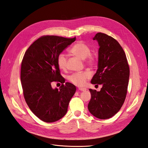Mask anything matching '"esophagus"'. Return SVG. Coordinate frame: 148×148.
I'll list each match as a JSON object with an SVG mask.
<instances>
[{"label": "esophagus", "mask_w": 148, "mask_h": 148, "mask_svg": "<svg viewBox=\"0 0 148 148\" xmlns=\"http://www.w3.org/2000/svg\"><path fill=\"white\" fill-rule=\"evenodd\" d=\"M78 90L81 91H86V88H78Z\"/></svg>", "instance_id": "esophagus-1"}]
</instances>
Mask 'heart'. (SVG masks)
Segmentation results:
<instances>
[{
    "label": "heart",
    "instance_id": "obj_1",
    "mask_svg": "<svg viewBox=\"0 0 148 148\" xmlns=\"http://www.w3.org/2000/svg\"><path fill=\"white\" fill-rule=\"evenodd\" d=\"M70 52L80 59H84L86 65L93 66L96 62V58L91 53V48L83 41H78L74 44L70 49ZM57 62L61 69H65L66 67L67 57L64 53H60L57 56ZM91 74L88 71L77 72L70 75L69 77V82L77 86H82L90 78Z\"/></svg>",
    "mask_w": 148,
    "mask_h": 148
}]
</instances>
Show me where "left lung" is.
<instances>
[{"mask_svg":"<svg viewBox=\"0 0 148 148\" xmlns=\"http://www.w3.org/2000/svg\"><path fill=\"white\" fill-rule=\"evenodd\" d=\"M93 40L99 45L98 69L91 79L93 84H102L100 91L89 89L91 98L88 108L99 119H107L117 114L126 98L130 68L126 54L117 40L97 33Z\"/></svg>","mask_w":148,"mask_h":148,"instance_id":"1","label":"left lung"}]
</instances>
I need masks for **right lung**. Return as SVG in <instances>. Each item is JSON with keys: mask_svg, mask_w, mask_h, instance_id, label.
Listing matches in <instances>:
<instances>
[{"mask_svg": "<svg viewBox=\"0 0 148 148\" xmlns=\"http://www.w3.org/2000/svg\"><path fill=\"white\" fill-rule=\"evenodd\" d=\"M75 39L42 36L25 53L20 74L23 96L30 110L43 122H54L63 117L76 91L74 84H64L57 62L58 55ZM53 81L62 83L59 90L52 89Z\"/></svg>", "mask_w": 148, "mask_h": 148, "instance_id": "1", "label": "right lung"}]
</instances>
